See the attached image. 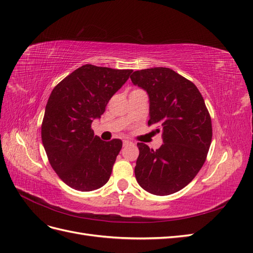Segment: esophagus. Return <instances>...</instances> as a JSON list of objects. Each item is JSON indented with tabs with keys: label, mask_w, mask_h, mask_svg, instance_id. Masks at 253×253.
Wrapping results in <instances>:
<instances>
[{
	"label": "esophagus",
	"mask_w": 253,
	"mask_h": 253,
	"mask_svg": "<svg viewBox=\"0 0 253 253\" xmlns=\"http://www.w3.org/2000/svg\"><path fill=\"white\" fill-rule=\"evenodd\" d=\"M122 143H124V147H126V145L131 144L132 142H131V141H128V140H124V142H122Z\"/></svg>",
	"instance_id": "obj_1"
}]
</instances>
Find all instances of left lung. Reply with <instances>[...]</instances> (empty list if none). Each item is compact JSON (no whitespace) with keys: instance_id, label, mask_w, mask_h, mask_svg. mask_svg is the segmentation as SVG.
I'll return each mask as SVG.
<instances>
[{"instance_id":"left-lung-1","label":"left lung","mask_w":253,"mask_h":253,"mask_svg":"<svg viewBox=\"0 0 253 253\" xmlns=\"http://www.w3.org/2000/svg\"><path fill=\"white\" fill-rule=\"evenodd\" d=\"M134 85L149 95L150 120L164 143L157 150L138 142L135 167L139 186L155 195L177 192L192 181L205 163L212 140V125L195 84L171 68L153 67L131 75Z\"/></svg>"}]
</instances>
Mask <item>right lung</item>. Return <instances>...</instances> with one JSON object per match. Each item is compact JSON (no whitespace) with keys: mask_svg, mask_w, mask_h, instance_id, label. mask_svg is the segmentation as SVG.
I'll return each instance as SVG.
<instances>
[{"mask_svg":"<svg viewBox=\"0 0 253 253\" xmlns=\"http://www.w3.org/2000/svg\"><path fill=\"white\" fill-rule=\"evenodd\" d=\"M132 72L86 64L52 89L42 122V142L52 169L71 188L88 192L110 179L122 141L101 140L94 135L91 122L101 117Z\"/></svg>","mask_w":253,"mask_h":253,"instance_id":"1","label":"right lung"}]
</instances>
